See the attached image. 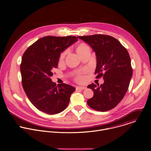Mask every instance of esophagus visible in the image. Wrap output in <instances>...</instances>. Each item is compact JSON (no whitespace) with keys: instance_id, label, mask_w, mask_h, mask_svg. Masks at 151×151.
<instances>
[{"instance_id":"1","label":"esophagus","mask_w":151,"mask_h":151,"mask_svg":"<svg viewBox=\"0 0 151 151\" xmlns=\"http://www.w3.org/2000/svg\"><path fill=\"white\" fill-rule=\"evenodd\" d=\"M85 88H86V87H84V86H78V87H76V89H78V90H84Z\"/></svg>"}]
</instances>
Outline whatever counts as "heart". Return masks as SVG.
<instances>
[{
    "mask_svg": "<svg viewBox=\"0 0 151 151\" xmlns=\"http://www.w3.org/2000/svg\"><path fill=\"white\" fill-rule=\"evenodd\" d=\"M88 47L87 45H86L85 44H80L78 47H77V49H76V51H77V52L79 54L80 52H81L82 51H83L84 50H85L87 48H88ZM64 55H65V53H64L63 54H61V57H60V59H63L64 57ZM77 79L79 81H81L82 80V77L79 76L78 77Z\"/></svg>",
    "mask_w": 151,
    "mask_h": 151,
    "instance_id": "b5f03b06",
    "label": "heart"
}]
</instances>
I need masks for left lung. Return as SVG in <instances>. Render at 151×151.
Returning a JSON list of instances; mask_svg holds the SVG:
<instances>
[{"instance_id": "obj_1", "label": "left lung", "mask_w": 151, "mask_h": 151, "mask_svg": "<svg viewBox=\"0 0 151 151\" xmlns=\"http://www.w3.org/2000/svg\"><path fill=\"white\" fill-rule=\"evenodd\" d=\"M90 45L95 52L97 78L103 76L104 83L97 86L92 83L88 86L94 96L87 100L92 109L105 112L111 110L125 95L133 69L129 54L121 43L114 37L104 35L78 36Z\"/></svg>"}]
</instances>
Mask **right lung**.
I'll return each instance as SVG.
<instances>
[{"mask_svg":"<svg viewBox=\"0 0 151 151\" xmlns=\"http://www.w3.org/2000/svg\"><path fill=\"white\" fill-rule=\"evenodd\" d=\"M78 41L76 36H45L36 41L24 53L20 72L23 89L36 108L47 114L60 113L68 106L75 87L58 84L50 78L60 54Z\"/></svg>","mask_w":151,"mask_h":151,"instance_id":"1","label":"right lung"}]
</instances>
